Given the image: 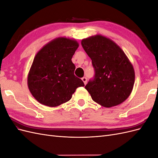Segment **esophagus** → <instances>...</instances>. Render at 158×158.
Here are the masks:
<instances>
[{
  "instance_id": "esophagus-1",
  "label": "esophagus",
  "mask_w": 158,
  "mask_h": 158,
  "mask_svg": "<svg viewBox=\"0 0 158 158\" xmlns=\"http://www.w3.org/2000/svg\"><path fill=\"white\" fill-rule=\"evenodd\" d=\"M82 80L83 81L85 85L87 84V78H86V77H83V78H82Z\"/></svg>"
}]
</instances>
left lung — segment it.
<instances>
[{
    "mask_svg": "<svg viewBox=\"0 0 158 158\" xmlns=\"http://www.w3.org/2000/svg\"><path fill=\"white\" fill-rule=\"evenodd\" d=\"M81 44L95 70L94 80L85 86L92 99L105 107L125 102L132 91L135 73L122 49L102 35L85 38Z\"/></svg>",
    "mask_w": 158,
    "mask_h": 158,
    "instance_id": "obj_1",
    "label": "left lung"
}]
</instances>
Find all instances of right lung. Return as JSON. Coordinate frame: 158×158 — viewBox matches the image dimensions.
Returning <instances> with one entry per match:
<instances>
[{
    "label": "right lung",
    "instance_id": "right-lung-1",
    "mask_svg": "<svg viewBox=\"0 0 158 158\" xmlns=\"http://www.w3.org/2000/svg\"><path fill=\"white\" fill-rule=\"evenodd\" d=\"M79 47L74 40L57 37L37 52L27 76V85L37 101L48 107L69 102L76 88L84 86L74 75L72 57Z\"/></svg>",
    "mask_w": 158,
    "mask_h": 158
}]
</instances>
